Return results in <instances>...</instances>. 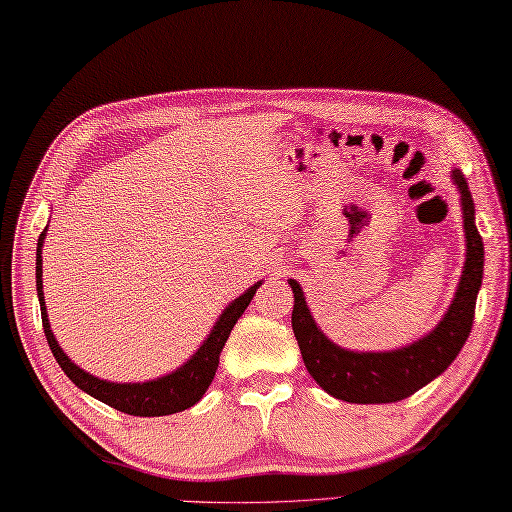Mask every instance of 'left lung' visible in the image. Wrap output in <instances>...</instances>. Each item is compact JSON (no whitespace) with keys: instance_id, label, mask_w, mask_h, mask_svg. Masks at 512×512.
Masks as SVG:
<instances>
[{"instance_id":"1","label":"left lung","mask_w":512,"mask_h":512,"mask_svg":"<svg viewBox=\"0 0 512 512\" xmlns=\"http://www.w3.org/2000/svg\"><path fill=\"white\" fill-rule=\"evenodd\" d=\"M453 181L462 194L466 260L451 307L424 338L395 351L342 349L318 329L300 285L296 280H289L294 291L291 327L302 360L311 378L333 398L353 404L400 402L442 375L462 351L473 329L477 291L482 287L484 243L475 227V203L464 174L453 170Z\"/></svg>"}]
</instances>
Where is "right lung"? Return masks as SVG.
<instances>
[{"label":"right lung","mask_w":512,"mask_h":512,"mask_svg":"<svg viewBox=\"0 0 512 512\" xmlns=\"http://www.w3.org/2000/svg\"><path fill=\"white\" fill-rule=\"evenodd\" d=\"M46 229L39 234L37 241V296H39V307H41V322H44V333L50 344L52 356L57 358L59 367L64 369L68 378L77 384L81 391H86L92 398L99 402L112 406L121 413L128 415H139V417H156V415H172L190 409L198 400L203 398V393L210 387L216 369H218V356L225 347V342L232 333L238 318L243 316L249 302H252L256 289L263 283H256L249 287L243 296H238L232 305H227L221 318L216 320L212 327L210 336L205 338L194 356L187 360L181 369H176L163 378H156L150 382H108L95 378V375L86 373L79 369L75 362H72L64 351H61L59 342L52 336L46 305H44V283H41V247H44Z\"/></svg>","instance_id":"obj_1"}]
</instances>
